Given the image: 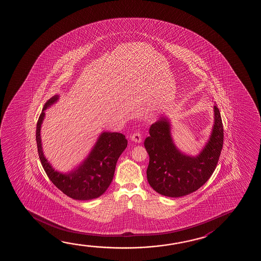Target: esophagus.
Masks as SVG:
<instances>
[{
	"instance_id": "1",
	"label": "esophagus",
	"mask_w": 261,
	"mask_h": 261,
	"mask_svg": "<svg viewBox=\"0 0 261 261\" xmlns=\"http://www.w3.org/2000/svg\"><path fill=\"white\" fill-rule=\"evenodd\" d=\"M131 140L133 142H135V143H141L142 142V135H141L140 132L135 133V134H133L132 137H131Z\"/></svg>"
}]
</instances>
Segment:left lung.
<instances>
[{
    "instance_id": "left-lung-1",
    "label": "left lung",
    "mask_w": 261,
    "mask_h": 261,
    "mask_svg": "<svg viewBox=\"0 0 261 261\" xmlns=\"http://www.w3.org/2000/svg\"><path fill=\"white\" fill-rule=\"evenodd\" d=\"M214 124L208 142L200 152L188 155L177 147L166 116L149 129L145 140L149 154L147 180L155 192L167 197L185 196L193 193L212 176L223 145V124L220 110L214 106Z\"/></svg>"
}]
</instances>
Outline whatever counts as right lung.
I'll return each instance as SVG.
<instances>
[{
    "instance_id": "add662e5",
    "label": "right lung",
    "mask_w": 261,
    "mask_h": 261,
    "mask_svg": "<svg viewBox=\"0 0 261 261\" xmlns=\"http://www.w3.org/2000/svg\"><path fill=\"white\" fill-rule=\"evenodd\" d=\"M60 96L55 95L44 105L37 123V147L41 165L49 180L67 196L79 201L92 200L101 196L111 184L116 162L127 146V140L120 133L102 132L84 161L68 173L53 168L44 155L40 129L45 110L55 104Z\"/></svg>"
}]
</instances>
